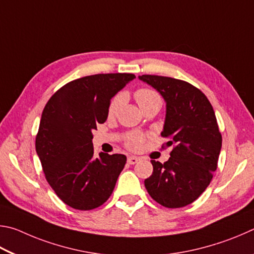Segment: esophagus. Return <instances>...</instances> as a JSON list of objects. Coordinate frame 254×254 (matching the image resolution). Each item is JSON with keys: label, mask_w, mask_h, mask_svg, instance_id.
Instances as JSON below:
<instances>
[{"label": "esophagus", "mask_w": 254, "mask_h": 254, "mask_svg": "<svg viewBox=\"0 0 254 254\" xmlns=\"http://www.w3.org/2000/svg\"><path fill=\"white\" fill-rule=\"evenodd\" d=\"M138 161H139V158L136 156H129L127 158V162H128V164H130V165H134V164H136Z\"/></svg>", "instance_id": "obj_1"}]
</instances>
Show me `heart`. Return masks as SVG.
<instances>
[{"label":"heart","mask_w":254,"mask_h":254,"mask_svg":"<svg viewBox=\"0 0 254 254\" xmlns=\"http://www.w3.org/2000/svg\"><path fill=\"white\" fill-rule=\"evenodd\" d=\"M135 98H136V101L138 102V105L143 110L153 105H162L161 96L150 88L137 89L135 92ZM124 99H125L124 95L120 92V93H117V95L110 100L109 106H108L109 116H114L116 113H117L118 109L120 108V106L123 105ZM145 138L146 136L144 134H141V132L131 131L126 137V146L129 149L138 150L141 148V146H143Z\"/></svg>","instance_id":"b5f03b06"}]
</instances>
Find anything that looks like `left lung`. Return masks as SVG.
Here are the masks:
<instances>
[{
	"instance_id": "left-lung-1",
	"label": "left lung",
	"mask_w": 254,
	"mask_h": 254,
	"mask_svg": "<svg viewBox=\"0 0 254 254\" xmlns=\"http://www.w3.org/2000/svg\"><path fill=\"white\" fill-rule=\"evenodd\" d=\"M139 79L161 92L166 101L162 137L173 146L164 164L152 159L153 174L145 180L148 194L161 205L179 208L199 197L213 179L222 135L207 97L183 80L143 74Z\"/></svg>"
}]
</instances>
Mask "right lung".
I'll use <instances>...</instances> for the list:
<instances>
[{
    "label": "right lung",
    "mask_w": 254,
    "mask_h": 254,
    "mask_svg": "<svg viewBox=\"0 0 254 254\" xmlns=\"http://www.w3.org/2000/svg\"><path fill=\"white\" fill-rule=\"evenodd\" d=\"M135 78L132 73H98L65 83L44 107L35 149L46 180L62 202L80 211L110 197L127 158L95 157L92 131L108 117L110 99Z\"/></svg>",
    "instance_id": "add662e5"
}]
</instances>
